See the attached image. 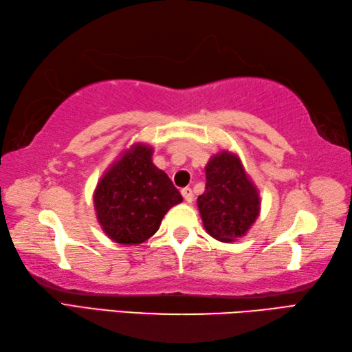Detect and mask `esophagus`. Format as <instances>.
<instances>
[{"mask_svg":"<svg viewBox=\"0 0 352 352\" xmlns=\"http://www.w3.org/2000/svg\"><path fill=\"white\" fill-rule=\"evenodd\" d=\"M182 196H184V199L186 200V202H188V204H191L192 202V197H195V196H192V190L191 188H188V186H186V188H182Z\"/></svg>","mask_w":352,"mask_h":352,"instance_id":"34e87169","label":"esophagus"}]
</instances>
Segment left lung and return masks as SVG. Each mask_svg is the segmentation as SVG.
<instances>
[{
  "instance_id": "8db88e82",
  "label": "left lung",
  "mask_w": 352,
  "mask_h": 352,
  "mask_svg": "<svg viewBox=\"0 0 352 352\" xmlns=\"http://www.w3.org/2000/svg\"><path fill=\"white\" fill-rule=\"evenodd\" d=\"M205 192L197 206L206 232L219 241L245 235L260 214V195L246 175L240 157L223 150L205 167Z\"/></svg>"
}]
</instances>
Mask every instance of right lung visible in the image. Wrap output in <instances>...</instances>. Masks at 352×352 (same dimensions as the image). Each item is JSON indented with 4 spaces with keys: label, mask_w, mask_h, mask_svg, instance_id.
<instances>
[{
    "label": "right lung",
    "mask_w": 352,
    "mask_h": 352,
    "mask_svg": "<svg viewBox=\"0 0 352 352\" xmlns=\"http://www.w3.org/2000/svg\"><path fill=\"white\" fill-rule=\"evenodd\" d=\"M153 148L136 142L106 170L94 191L98 223L112 241L148 240L171 206L182 202L170 177L152 162Z\"/></svg>",
    "instance_id": "obj_1"
}]
</instances>
